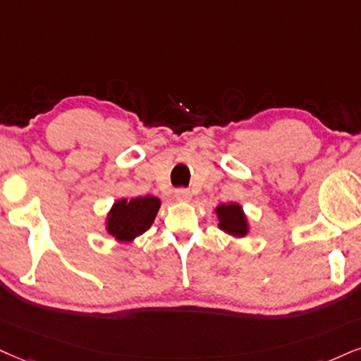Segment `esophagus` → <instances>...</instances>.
Masks as SVG:
<instances>
[{"instance_id":"1","label":"esophagus","mask_w":361,"mask_h":361,"mask_svg":"<svg viewBox=\"0 0 361 361\" xmlns=\"http://www.w3.org/2000/svg\"><path fill=\"white\" fill-rule=\"evenodd\" d=\"M176 199L180 202H189L192 199V194H190L189 189H177L176 190Z\"/></svg>"}]
</instances>
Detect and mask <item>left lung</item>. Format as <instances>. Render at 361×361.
Wrapping results in <instances>:
<instances>
[{"mask_svg":"<svg viewBox=\"0 0 361 361\" xmlns=\"http://www.w3.org/2000/svg\"><path fill=\"white\" fill-rule=\"evenodd\" d=\"M214 212L217 221H219L217 222V228L224 231L226 234L233 235L235 239H241L246 238V235L251 233V224H249V219L241 204H219V206H216Z\"/></svg>","mask_w":361,"mask_h":361,"instance_id":"obj_1","label":"left lung"}]
</instances>
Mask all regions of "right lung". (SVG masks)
I'll use <instances>...</instances> for the list:
<instances>
[{
  "instance_id": "add662e5",
  "label": "right lung",
  "mask_w": 361,
  "mask_h": 361,
  "mask_svg": "<svg viewBox=\"0 0 361 361\" xmlns=\"http://www.w3.org/2000/svg\"><path fill=\"white\" fill-rule=\"evenodd\" d=\"M160 199L154 195L117 199L106 212L105 231L117 243H132L154 224L160 209Z\"/></svg>"
}]
</instances>
